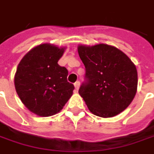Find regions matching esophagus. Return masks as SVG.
<instances>
[{"label": "esophagus", "mask_w": 154, "mask_h": 154, "mask_svg": "<svg viewBox=\"0 0 154 154\" xmlns=\"http://www.w3.org/2000/svg\"><path fill=\"white\" fill-rule=\"evenodd\" d=\"M74 86H75V89L77 91L78 88H79V86H80V82H79V81H77V82L74 84Z\"/></svg>", "instance_id": "34e87169"}]
</instances>
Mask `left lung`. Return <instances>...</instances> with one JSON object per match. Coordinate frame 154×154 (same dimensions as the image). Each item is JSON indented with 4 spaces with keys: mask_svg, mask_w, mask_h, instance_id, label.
Returning <instances> with one entry per match:
<instances>
[{
    "mask_svg": "<svg viewBox=\"0 0 154 154\" xmlns=\"http://www.w3.org/2000/svg\"><path fill=\"white\" fill-rule=\"evenodd\" d=\"M85 67V82L79 88L89 110L96 116L112 118L123 112L134 98L138 73L125 53L107 44L77 47Z\"/></svg>",
    "mask_w": 154,
    "mask_h": 154,
    "instance_id": "1",
    "label": "left lung"
}]
</instances>
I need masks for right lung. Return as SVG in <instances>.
<instances>
[{
  "label": "right lung",
  "instance_id": "add662e5",
  "mask_svg": "<svg viewBox=\"0 0 154 154\" xmlns=\"http://www.w3.org/2000/svg\"><path fill=\"white\" fill-rule=\"evenodd\" d=\"M64 49L49 43L38 45L21 60L14 76L16 92L24 105L41 117L59 112L71 97L74 85L68 69L57 62Z\"/></svg>",
  "mask_w": 154,
  "mask_h": 154
}]
</instances>
